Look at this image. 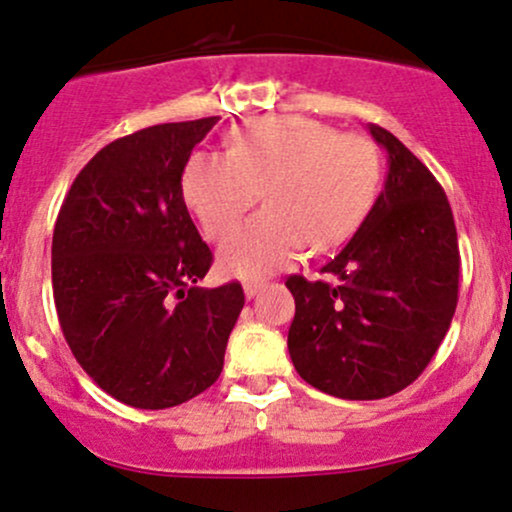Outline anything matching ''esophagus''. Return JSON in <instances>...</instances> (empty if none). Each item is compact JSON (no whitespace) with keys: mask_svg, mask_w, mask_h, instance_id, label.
Wrapping results in <instances>:
<instances>
[{"mask_svg":"<svg viewBox=\"0 0 512 512\" xmlns=\"http://www.w3.org/2000/svg\"><path fill=\"white\" fill-rule=\"evenodd\" d=\"M260 289H265V282H257V279H250V282H245V297L252 299L255 297Z\"/></svg>","mask_w":512,"mask_h":512,"instance_id":"esophagus-1","label":"esophagus"}]
</instances>
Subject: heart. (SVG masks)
<instances>
[{
  "label": "heart",
  "mask_w": 512,
  "mask_h": 512,
  "mask_svg": "<svg viewBox=\"0 0 512 512\" xmlns=\"http://www.w3.org/2000/svg\"><path fill=\"white\" fill-rule=\"evenodd\" d=\"M380 154L360 134L301 115L262 117L240 129L230 154L196 152L184 198L211 238H223L265 191L267 208L220 247L238 277L284 270L306 252L343 242L378 193Z\"/></svg>",
  "instance_id": "b5f03b06"
}]
</instances>
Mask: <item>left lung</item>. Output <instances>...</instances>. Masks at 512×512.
Instances as JSON below:
<instances>
[{
  "label": "left lung",
  "instance_id": "left-lung-1",
  "mask_svg": "<svg viewBox=\"0 0 512 512\" xmlns=\"http://www.w3.org/2000/svg\"><path fill=\"white\" fill-rule=\"evenodd\" d=\"M387 179L355 235L321 272L287 279L297 301L289 355L316 390L380 400L422 375L459 301V240L444 188L395 134L370 125Z\"/></svg>",
  "mask_w": 512,
  "mask_h": 512
}]
</instances>
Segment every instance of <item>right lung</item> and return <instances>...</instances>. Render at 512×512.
Here are the masks:
<instances>
[{
    "label": "right lung",
    "mask_w": 512,
    "mask_h": 512,
    "mask_svg": "<svg viewBox=\"0 0 512 512\" xmlns=\"http://www.w3.org/2000/svg\"><path fill=\"white\" fill-rule=\"evenodd\" d=\"M218 117L166 122L102 147L75 176L53 228V301L80 368L107 395L164 410L223 370L245 294L198 287L213 252L181 176Z\"/></svg>",
    "instance_id": "obj_1"
}]
</instances>
